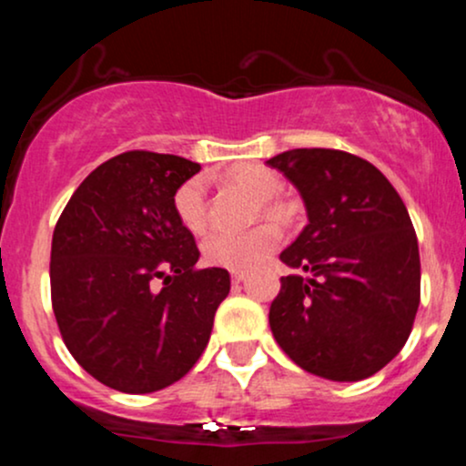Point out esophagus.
<instances>
[{
	"mask_svg": "<svg viewBox=\"0 0 466 466\" xmlns=\"http://www.w3.org/2000/svg\"><path fill=\"white\" fill-rule=\"evenodd\" d=\"M245 278H248V274H245V271H232V282H234V285L243 282Z\"/></svg>",
	"mask_w": 466,
	"mask_h": 466,
	"instance_id": "esophagus-1",
	"label": "esophagus"
}]
</instances>
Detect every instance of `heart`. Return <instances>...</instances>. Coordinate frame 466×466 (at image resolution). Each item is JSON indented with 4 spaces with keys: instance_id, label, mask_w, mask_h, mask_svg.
Listing matches in <instances>:
<instances>
[{
    "instance_id": "b5f03b06",
    "label": "heart",
    "mask_w": 466,
    "mask_h": 466,
    "mask_svg": "<svg viewBox=\"0 0 466 466\" xmlns=\"http://www.w3.org/2000/svg\"><path fill=\"white\" fill-rule=\"evenodd\" d=\"M228 181L237 188L245 190L256 201H263L267 217H280L282 208L271 199L280 192L282 181L274 170L258 164H238L228 170ZM175 215L179 223L190 234H201L208 226V201H206V181L203 177H192L179 186L173 197ZM280 243V232L276 226L251 228L248 232H215L203 243V258L215 267L240 271L251 269L263 263L269 251Z\"/></svg>"
}]
</instances>
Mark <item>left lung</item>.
Instances as JSON below:
<instances>
[{
	"mask_svg": "<svg viewBox=\"0 0 466 466\" xmlns=\"http://www.w3.org/2000/svg\"><path fill=\"white\" fill-rule=\"evenodd\" d=\"M300 192L309 223L280 254L269 326L302 370L361 381L399 355L420 302L419 240L403 199L370 162L335 148L267 159Z\"/></svg>",
	"mask_w": 466,
	"mask_h": 466,
	"instance_id": "1",
	"label": "left lung"
}]
</instances>
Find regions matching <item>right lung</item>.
Segmentation results:
<instances>
[{"label":"right lung","mask_w":466,"mask_h":466,"mask_svg":"<svg viewBox=\"0 0 466 466\" xmlns=\"http://www.w3.org/2000/svg\"><path fill=\"white\" fill-rule=\"evenodd\" d=\"M201 166L129 151L85 177L58 217L52 309L67 350L105 386L157 392L195 366L229 293L221 267L197 269L175 192Z\"/></svg>","instance_id":"obj_1"}]
</instances>
